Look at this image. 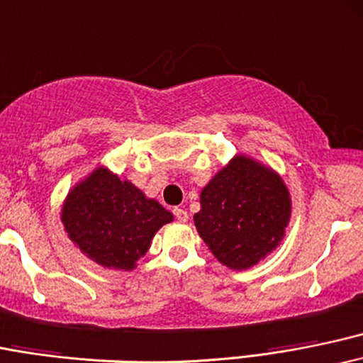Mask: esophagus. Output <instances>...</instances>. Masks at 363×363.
<instances>
[{
  "label": "esophagus",
  "instance_id": "esophagus-1",
  "mask_svg": "<svg viewBox=\"0 0 363 363\" xmlns=\"http://www.w3.org/2000/svg\"><path fill=\"white\" fill-rule=\"evenodd\" d=\"M173 214H174V218H177L180 223L189 221V213H186L185 209H182V207H174Z\"/></svg>",
  "mask_w": 363,
  "mask_h": 363
}]
</instances>
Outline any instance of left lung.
I'll list each match as a JSON object with an SVG mask.
<instances>
[{
    "instance_id": "left-lung-1",
    "label": "left lung",
    "mask_w": 363,
    "mask_h": 363,
    "mask_svg": "<svg viewBox=\"0 0 363 363\" xmlns=\"http://www.w3.org/2000/svg\"><path fill=\"white\" fill-rule=\"evenodd\" d=\"M291 197L269 166L236 154L201 192L194 216L201 238L223 266L250 269L283 242Z\"/></svg>"
}]
</instances>
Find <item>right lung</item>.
<instances>
[{"instance_id": "obj_1", "label": "right lung", "mask_w": 363, "mask_h": 363, "mask_svg": "<svg viewBox=\"0 0 363 363\" xmlns=\"http://www.w3.org/2000/svg\"><path fill=\"white\" fill-rule=\"evenodd\" d=\"M171 221L173 214L160 202L106 166L77 183L61 207V223L75 247L116 271L135 269L157 230Z\"/></svg>"}]
</instances>
